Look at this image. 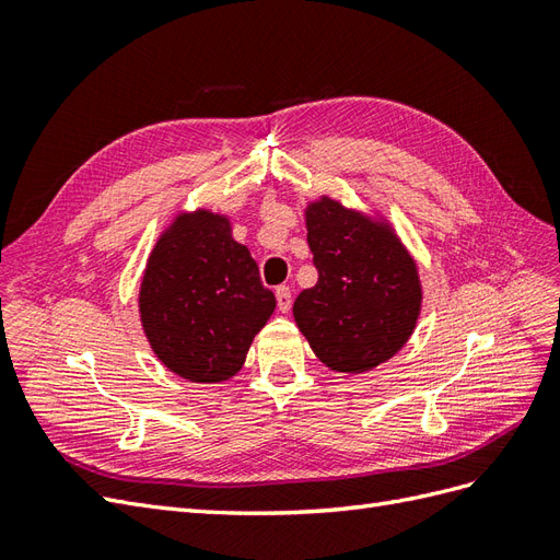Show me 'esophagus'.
<instances>
[{
	"label": "esophagus",
	"mask_w": 560,
	"mask_h": 560,
	"mask_svg": "<svg viewBox=\"0 0 560 560\" xmlns=\"http://www.w3.org/2000/svg\"><path fill=\"white\" fill-rule=\"evenodd\" d=\"M276 299H278V311L280 313H287L292 308V290H290V287H278Z\"/></svg>",
	"instance_id": "34e87169"
}]
</instances>
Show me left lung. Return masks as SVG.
<instances>
[{
	"instance_id": "8db88e82",
	"label": "left lung",
	"mask_w": 560,
	"mask_h": 560,
	"mask_svg": "<svg viewBox=\"0 0 560 560\" xmlns=\"http://www.w3.org/2000/svg\"><path fill=\"white\" fill-rule=\"evenodd\" d=\"M317 284L294 301V319L317 360L364 374L409 341L422 306L418 264L383 217L319 196L306 206Z\"/></svg>"
}]
</instances>
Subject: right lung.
Listing matches in <instances>:
<instances>
[{"label": "right lung", "mask_w": 560, "mask_h": 560, "mask_svg": "<svg viewBox=\"0 0 560 560\" xmlns=\"http://www.w3.org/2000/svg\"><path fill=\"white\" fill-rule=\"evenodd\" d=\"M140 322L161 364L191 383L238 374L276 296L231 235L226 214L179 212L151 249L140 282Z\"/></svg>", "instance_id": "obj_1"}]
</instances>
